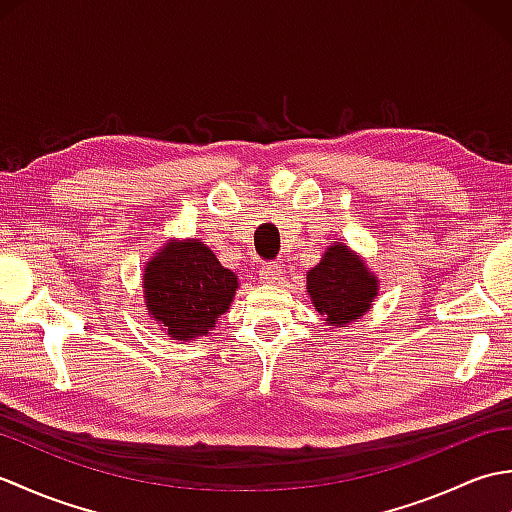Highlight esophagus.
Here are the masks:
<instances>
[{
  "mask_svg": "<svg viewBox=\"0 0 512 512\" xmlns=\"http://www.w3.org/2000/svg\"><path fill=\"white\" fill-rule=\"evenodd\" d=\"M284 275V266L277 264V262H270L264 264L262 270H259V279L264 281V284H277V281Z\"/></svg>",
  "mask_w": 512,
  "mask_h": 512,
  "instance_id": "esophagus-1",
  "label": "esophagus"
}]
</instances>
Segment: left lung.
Listing matches in <instances>:
<instances>
[{"label": "left lung", "instance_id": "obj_1", "mask_svg": "<svg viewBox=\"0 0 512 512\" xmlns=\"http://www.w3.org/2000/svg\"><path fill=\"white\" fill-rule=\"evenodd\" d=\"M308 295L314 310L336 328H347L372 308L378 279L358 255L336 242L308 273Z\"/></svg>", "mask_w": 512, "mask_h": 512}]
</instances>
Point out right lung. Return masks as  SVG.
<instances>
[{
    "label": "right lung",
    "instance_id": "right-lung-1",
    "mask_svg": "<svg viewBox=\"0 0 512 512\" xmlns=\"http://www.w3.org/2000/svg\"><path fill=\"white\" fill-rule=\"evenodd\" d=\"M237 277L200 239H171L143 270L145 308L173 341L206 336L231 306Z\"/></svg>",
    "mask_w": 512,
    "mask_h": 512
}]
</instances>
